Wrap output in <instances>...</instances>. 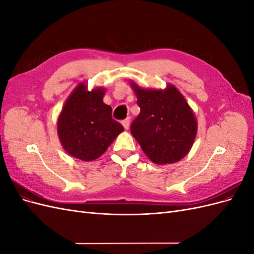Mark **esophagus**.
<instances>
[{"label":"esophagus","instance_id":"1","mask_svg":"<svg viewBox=\"0 0 254 254\" xmlns=\"http://www.w3.org/2000/svg\"><path fill=\"white\" fill-rule=\"evenodd\" d=\"M122 124H123V126H124L125 129H128V128H129V125H130V119L127 118V119H125V120H123V121H122Z\"/></svg>","mask_w":254,"mask_h":254}]
</instances>
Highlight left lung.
Returning a JSON list of instances; mask_svg holds the SVG:
<instances>
[{"instance_id":"1","label":"left lung","mask_w":254,"mask_h":254,"mask_svg":"<svg viewBox=\"0 0 254 254\" xmlns=\"http://www.w3.org/2000/svg\"><path fill=\"white\" fill-rule=\"evenodd\" d=\"M131 86L140 114L130 131L153 163L178 162L187 155L197 133V122L186 98L174 86L148 90Z\"/></svg>"}]
</instances>
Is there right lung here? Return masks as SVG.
I'll return each mask as SVG.
<instances>
[{
    "mask_svg": "<svg viewBox=\"0 0 254 254\" xmlns=\"http://www.w3.org/2000/svg\"><path fill=\"white\" fill-rule=\"evenodd\" d=\"M104 89L87 90L80 83L65 102L57 131L61 144L71 156L93 161L109 147L123 127L112 119L111 107L104 104Z\"/></svg>",
    "mask_w": 254,
    "mask_h": 254,
    "instance_id": "obj_1",
    "label": "right lung"
}]
</instances>
